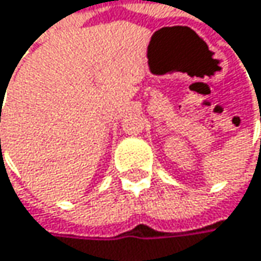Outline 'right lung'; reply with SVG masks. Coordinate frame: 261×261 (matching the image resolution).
Wrapping results in <instances>:
<instances>
[{
  "label": "right lung",
  "mask_w": 261,
  "mask_h": 261,
  "mask_svg": "<svg viewBox=\"0 0 261 261\" xmlns=\"http://www.w3.org/2000/svg\"><path fill=\"white\" fill-rule=\"evenodd\" d=\"M0 113H1V110H0ZM0 121H1V115H0Z\"/></svg>",
  "instance_id": "obj_1"
}]
</instances>
